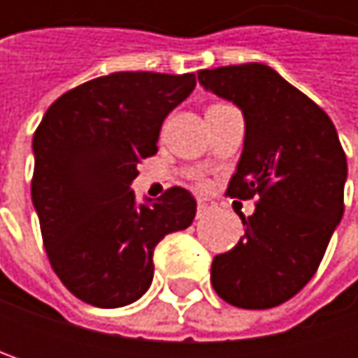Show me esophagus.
I'll return each mask as SVG.
<instances>
[{
	"label": "esophagus",
	"mask_w": 358,
	"mask_h": 358,
	"mask_svg": "<svg viewBox=\"0 0 358 358\" xmlns=\"http://www.w3.org/2000/svg\"><path fill=\"white\" fill-rule=\"evenodd\" d=\"M196 209H199V215H207L215 209V203L209 201V199H199L196 201Z\"/></svg>",
	"instance_id": "obj_1"
}]
</instances>
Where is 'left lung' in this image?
I'll return each instance as SVG.
<instances>
[{"label":"left lung","instance_id":"obj_1","mask_svg":"<svg viewBox=\"0 0 358 358\" xmlns=\"http://www.w3.org/2000/svg\"><path fill=\"white\" fill-rule=\"evenodd\" d=\"M199 83L245 115V147L226 194L257 196L245 236L211 263L230 305L271 309L313 278L344 213L346 155L317 103L265 64L201 70Z\"/></svg>","mask_w":358,"mask_h":358}]
</instances>
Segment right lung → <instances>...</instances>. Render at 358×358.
I'll return each mask as SVG.
<instances>
[{"label": "right lung", "instance_id": "add662e5", "mask_svg": "<svg viewBox=\"0 0 358 358\" xmlns=\"http://www.w3.org/2000/svg\"><path fill=\"white\" fill-rule=\"evenodd\" d=\"M194 85V74L113 72L45 111L31 194L49 263L76 299L101 309L138 301L153 282L157 243L192 224L196 201L186 188L138 205L130 184Z\"/></svg>", "mask_w": 358, "mask_h": 358}]
</instances>
